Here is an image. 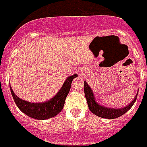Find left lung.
<instances>
[{
  "mask_svg": "<svg viewBox=\"0 0 147 147\" xmlns=\"http://www.w3.org/2000/svg\"><path fill=\"white\" fill-rule=\"evenodd\" d=\"M84 93L86 101H87L88 107L90 108V111L98 117L107 118V119L117 118L121 115H123L125 112H127L134 104V103L136 100L138 95V94H136L131 104H129L128 106H126L125 107L120 108V109H112V108H107V107H105L104 106H101L96 102L95 98L93 96V91L88 86L86 82H84Z\"/></svg>",
  "mask_w": 147,
  "mask_h": 147,
  "instance_id": "obj_1",
  "label": "left lung"
}]
</instances>
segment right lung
Listing matches in <instances>:
<instances>
[{
  "label": "right lung",
  "instance_id": "1",
  "mask_svg": "<svg viewBox=\"0 0 147 147\" xmlns=\"http://www.w3.org/2000/svg\"><path fill=\"white\" fill-rule=\"evenodd\" d=\"M77 76L76 74H75L74 76L68 77L57 95H55L51 100L41 104H34L21 100L15 94L12 89L10 88L16 105L22 112L34 119L45 120L56 116L61 111L65 105L66 96L69 93L71 82Z\"/></svg>",
  "mask_w": 147,
  "mask_h": 147
}]
</instances>
